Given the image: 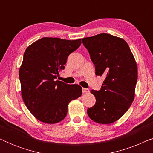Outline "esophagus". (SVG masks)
I'll return each mask as SVG.
<instances>
[{"instance_id":"34e87169","label":"esophagus","mask_w":153,"mask_h":153,"mask_svg":"<svg viewBox=\"0 0 153 153\" xmlns=\"http://www.w3.org/2000/svg\"><path fill=\"white\" fill-rule=\"evenodd\" d=\"M82 91H83V93H89V90L88 89V88H83L82 89Z\"/></svg>"}]
</instances>
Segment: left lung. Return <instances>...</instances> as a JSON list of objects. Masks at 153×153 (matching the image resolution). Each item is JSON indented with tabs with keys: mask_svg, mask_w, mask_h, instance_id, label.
<instances>
[{
	"mask_svg": "<svg viewBox=\"0 0 153 153\" xmlns=\"http://www.w3.org/2000/svg\"><path fill=\"white\" fill-rule=\"evenodd\" d=\"M95 67V74L104 80L100 91H91L96 102L88 108L90 118L100 124H110L121 118L134 99L137 65L126 42L101 33L82 39Z\"/></svg>",
	"mask_w": 153,
	"mask_h": 153,
	"instance_id": "1",
	"label": "left lung"
}]
</instances>
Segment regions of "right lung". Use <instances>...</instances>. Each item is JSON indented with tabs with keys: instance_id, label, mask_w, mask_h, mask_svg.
Instances as JSON below:
<instances>
[{
	"instance_id": "1",
	"label": "right lung",
	"mask_w": 153,
	"mask_h": 153,
	"mask_svg": "<svg viewBox=\"0 0 153 153\" xmlns=\"http://www.w3.org/2000/svg\"><path fill=\"white\" fill-rule=\"evenodd\" d=\"M81 39L43 37L26 49L19 76L25 105L37 120L48 124L65 118L68 106L82 94V88L56 80L68 57L80 47Z\"/></svg>"
}]
</instances>
